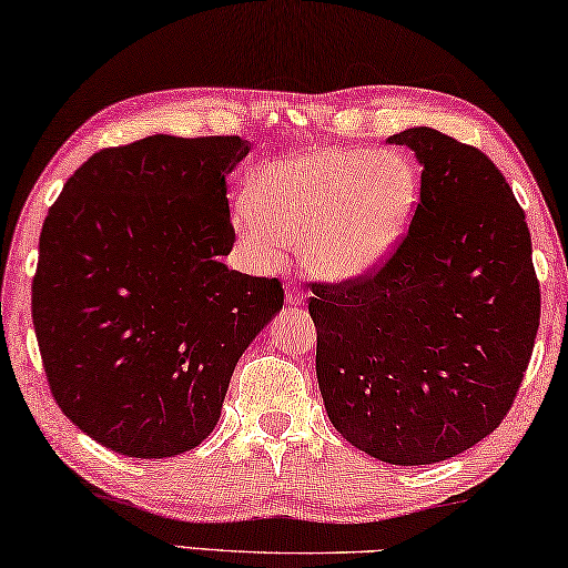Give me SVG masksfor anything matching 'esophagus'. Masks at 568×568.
<instances>
[{
  "instance_id": "esophagus-1",
  "label": "esophagus",
  "mask_w": 568,
  "mask_h": 568,
  "mask_svg": "<svg viewBox=\"0 0 568 568\" xmlns=\"http://www.w3.org/2000/svg\"><path fill=\"white\" fill-rule=\"evenodd\" d=\"M304 300H307V296H304L300 286H286V304H290V307H302Z\"/></svg>"
}]
</instances>
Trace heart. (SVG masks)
Masks as SVG:
<instances>
[{"instance_id": "heart-1", "label": "heart", "mask_w": 568, "mask_h": 568, "mask_svg": "<svg viewBox=\"0 0 568 568\" xmlns=\"http://www.w3.org/2000/svg\"><path fill=\"white\" fill-rule=\"evenodd\" d=\"M418 205V172L400 152L314 146L258 172L233 229L251 256L276 266L284 243L325 282L371 276L394 256Z\"/></svg>"}]
</instances>
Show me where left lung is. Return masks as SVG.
Returning <instances> with one entry per match:
<instances>
[{"label":"left lung","mask_w":568,"mask_h":568,"mask_svg":"<svg viewBox=\"0 0 568 568\" xmlns=\"http://www.w3.org/2000/svg\"><path fill=\"white\" fill-rule=\"evenodd\" d=\"M422 200L371 278L314 284L317 381L345 442L398 467L475 447L513 406L540 317L526 213L487 156L414 126Z\"/></svg>","instance_id":"left-lung-1"}]
</instances>
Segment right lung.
<instances>
[{
	"mask_svg": "<svg viewBox=\"0 0 568 568\" xmlns=\"http://www.w3.org/2000/svg\"><path fill=\"white\" fill-rule=\"evenodd\" d=\"M241 136L154 134L93 154L40 235L32 322L50 390L119 455L195 449L239 357L282 310L276 278L233 272L225 178Z\"/></svg>",
	"mask_w": 568,
	"mask_h": 568,
	"instance_id": "right-lung-1",
	"label": "right lung"
}]
</instances>
